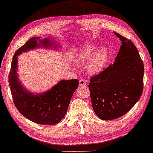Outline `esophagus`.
<instances>
[{"mask_svg":"<svg viewBox=\"0 0 153 153\" xmlns=\"http://www.w3.org/2000/svg\"><path fill=\"white\" fill-rule=\"evenodd\" d=\"M85 85H86V83H85V81L84 79H80L79 80V85H81V86H85Z\"/></svg>","mask_w":153,"mask_h":153,"instance_id":"esophagus-1","label":"esophagus"}]
</instances>
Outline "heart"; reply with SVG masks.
I'll list each match as a JSON object with an SVG mask.
<instances>
[{
  "instance_id": "obj_1",
  "label": "heart",
  "mask_w": 153,
  "mask_h": 153,
  "mask_svg": "<svg viewBox=\"0 0 153 153\" xmlns=\"http://www.w3.org/2000/svg\"><path fill=\"white\" fill-rule=\"evenodd\" d=\"M108 52L105 47L97 50L93 44H88L81 49L76 57V64L83 66L89 64V70L92 73H98L102 70L107 60Z\"/></svg>"
}]
</instances>
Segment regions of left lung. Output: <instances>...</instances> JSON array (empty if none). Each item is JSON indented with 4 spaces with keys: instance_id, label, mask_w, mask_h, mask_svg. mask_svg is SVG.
I'll return each instance as SVG.
<instances>
[{
    "instance_id": "1",
    "label": "left lung",
    "mask_w": 153,
    "mask_h": 153,
    "mask_svg": "<svg viewBox=\"0 0 153 153\" xmlns=\"http://www.w3.org/2000/svg\"><path fill=\"white\" fill-rule=\"evenodd\" d=\"M114 33L122 41L115 62L92 76L88 85L94 112L104 120L127 114L143 90L144 67L137 47L130 39Z\"/></svg>"
}]
</instances>
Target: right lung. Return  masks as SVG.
Segmentation results:
<instances>
[{
	"mask_svg": "<svg viewBox=\"0 0 153 153\" xmlns=\"http://www.w3.org/2000/svg\"><path fill=\"white\" fill-rule=\"evenodd\" d=\"M51 39L32 37L16 50L12 58L9 74V85L13 102L20 114L39 125H56L65 116L73 93L79 86L77 79L60 81L49 91L35 95L22 85L17 76V56L37 47L52 48ZM54 46V45H53ZM57 46L53 47L56 48Z\"/></svg>",
	"mask_w": 153,
	"mask_h": 153,
	"instance_id": "add662e5",
	"label": "right lung"
}]
</instances>
